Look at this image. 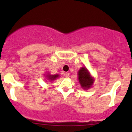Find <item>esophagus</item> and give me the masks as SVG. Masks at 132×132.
<instances>
[{"label":"esophagus","instance_id":"1","mask_svg":"<svg viewBox=\"0 0 132 132\" xmlns=\"http://www.w3.org/2000/svg\"><path fill=\"white\" fill-rule=\"evenodd\" d=\"M64 76L66 78H68L69 77H70V74L66 72V73H64Z\"/></svg>","mask_w":132,"mask_h":132}]
</instances>
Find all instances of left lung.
Returning a JSON list of instances; mask_svg holds the SVG:
<instances>
[{
  "label": "left lung",
  "instance_id": "1",
  "mask_svg": "<svg viewBox=\"0 0 132 132\" xmlns=\"http://www.w3.org/2000/svg\"><path fill=\"white\" fill-rule=\"evenodd\" d=\"M78 80L84 89L89 88L94 82V79L91 77L86 68H82L78 71Z\"/></svg>",
  "mask_w": 132,
  "mask_h": 132
}]
</instances>
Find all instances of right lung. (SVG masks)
I'll list each match as a JSON object with an SVG mask.
<instances>
[{
  "mask_svg": "<svg viewBox=\"0 0 132 132\" xmlns=\"http://www.w3.org/2000/svg\"><path fill=\"white\" fill-rule=\"evenodd\" d=\"M48 77H47L50 80H54L55 78L58 77V75H48Z\"/></svg>",
  "mask_w": 132,
  "mask_h": 132,
  "instance_id": "1",
  "label": "right lung"
}]
</instances>
